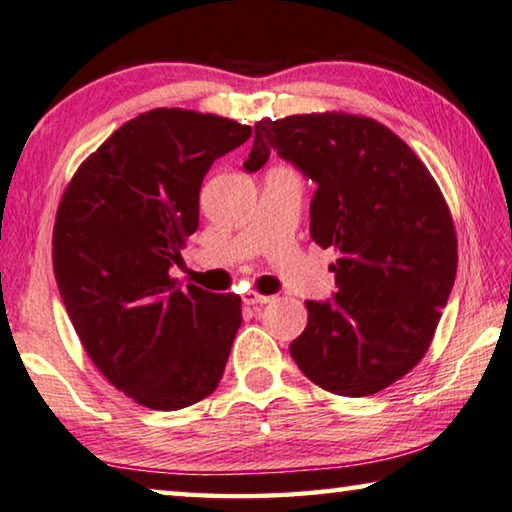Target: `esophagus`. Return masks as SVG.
Here are the masks:
<instances>
[{"label":"esophagus","mask_w":512,"mask_h":512,"mask_svg":"<svg viewBox=\"0 0 512 512\" xmlns=\"http://www.w3.org/2000/svg\"><path fill=\"white\" fill-rule=\"evenodd\" d=\"M241 298H243V303H246V305H264V303H269V300H271V296L257 294V291H253V289H248Z\"/></svg>","instance_id":"esophagus-1"}]
</instances>
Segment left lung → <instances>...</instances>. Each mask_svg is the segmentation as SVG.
<instances>
[{
  "mask_svg": "<svg viewBox=\"0 0 512 512\" xmlns=\"http://www.w3.org/2000/svg\"><path fill=\"white\" fill-rule=\"evenodd\" d=\"M271 152L316 184L310 237L339 253L337 294L305 300L291 358L332 394H376L424 358L456 280L440 186L385 125L342 111L264 118L243 168L255 173Z\"/></svg>",
  "mask_w": 512,
  "mask_h": 512,
  "instance_id": "obj_1",
  "label": "left lung"
}]
</instances>
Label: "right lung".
Listing matches in <instances>:
<instances>
[{"mask_svg":"<svg viewBox=\"0 0 512 512\" xmlns=\"http://www.w3.org/2000/svg\"><path fill=\"white\" fill-rule=\"evenodd\" d=\"M250 134L214 113L152 109L116 129L61 198L52 262L63 305L95 367L145 408H186L223 378L241 298L182 289L168 271L198 230L207 170Z\"/></svg>","mask_w":512,"mask_h":512,"instance_id":"add662e5","label":"right lung"}]
</instances>
